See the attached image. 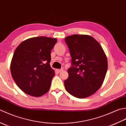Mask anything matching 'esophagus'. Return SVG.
Here are the masks:
<instances>
[{
	"mask_svg": "<svg viewBox=\"0 0 126 126\" xmlns=\"http://www.w3.org/2000/svg\"><path fill=\"white\" fill-rule=\"evenodd\" d=\"M63 71V69H56V72H57L58 73H60L61 72H62Z\"/></svg>",
	"mask_w": 126,
	"mask_h": 126,
	"instance_id": "34e87169",
	"label": "esophagus"
}]
</instances>
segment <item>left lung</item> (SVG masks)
Here are the masks:
<instances>
[{"label": "left lung", "mask_w": 126, "mask_h": 126, "mask_svg": "<svg viewBox=\"0 0 126 126\" xmlns=\"http://www.w3.org/2000/svg\"><path fill=\"white\" fill-rule=\"evenodd\" d=\"M72 58L64 81L66 91L71 95L84 98L95 93L102 86L108 69L106 54L101 45L87 35H73L65 37Z\"/></svg>", "instance_id": "left-lung-1"}]
</instances>
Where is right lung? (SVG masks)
<instances>
[{
    "instance_id": "1",
    "label": "right lung",
    "mask_w": 126,
    "mask_h": 126,
    "mask_svg": "<svg viewBox=\"0 0 126 126\" xmlns=\"http://www.w3.org/2000/svg\"><path fill=\"white\" fill-rule=\"evenodd\" d=\"M56 38L39 36L30 38L16 48L10 70L20 89L29 95L40 97L50 89L54 70L51 68V50Z\"/></svg>"
}]
</instances>
